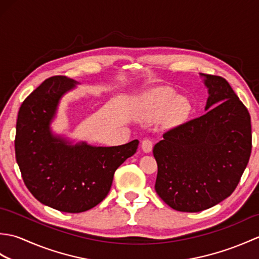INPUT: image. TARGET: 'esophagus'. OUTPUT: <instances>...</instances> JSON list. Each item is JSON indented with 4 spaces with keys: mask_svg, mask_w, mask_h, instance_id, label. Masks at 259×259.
Wrapping results in <instances>:
<instances>
[{
    "mask_svg": "<svg viewBox=\"0 0 259 259\" xmlns=\"http://www.w3.org/2000/svg\"><path fill=\"white\" fill-rule=\"evenodd\" d=\"M153 147V140L152 139H144L141 142V148L145 152H150Z\"/></svg>",
    "mask_w": 259,
    "mask_h": 259,
    "instance_id": "34e87169",
    "label": "esophagus"
}]
</instances>
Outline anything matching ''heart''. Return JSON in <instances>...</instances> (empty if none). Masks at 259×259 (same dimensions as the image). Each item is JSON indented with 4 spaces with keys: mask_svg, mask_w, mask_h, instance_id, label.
<instances>
[{
    "mask_svg": "<svg viewBox=\"0 0 259 259\" xmlns=\"http://www.w3.org/2000/svg\"><path fill=\"white\" fill-rule=\"evenodd\" d=\"M171 104V111L176 117H180L188 110V102L185 98H175V93L169 88H157L149 92L141 99V108L146 113L160 112Z\"/></svg>",
    "mask_w": 259,
    "mask_h": 259,
    "instance_id": "heart-1",
    "label": "heart"
}]
</instances>
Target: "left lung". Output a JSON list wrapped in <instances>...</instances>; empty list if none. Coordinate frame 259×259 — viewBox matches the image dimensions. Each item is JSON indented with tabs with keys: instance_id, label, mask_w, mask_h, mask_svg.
<instances>
[{
	"instance_id": "left-lung-1",
	"label": "left lung",
	"mask_w": 259,
	"mask_h": 259,
	"mask_svg": "<svg viewBox=\"0 0 259 259\" xmlns=\"http://www.w3.org/2000/svg\"><path fill=\"white\" fill-rule=\"evenodd\" d=\"M202 75L208 111L167 130L153 147L156 192L185 212L205 210L232 195L251 152L248 110L226 79Z\"/></svg>"
}]
</instances>
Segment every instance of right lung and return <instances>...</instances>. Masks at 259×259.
I'll list each match as a JSON object with an SVG mask.
<instances>
[{
    "label": "right lung",
    "mask_w": 259,
    "mask_h": 259,
    "mask_svg": "<svg viewBox=\"0 0 259 259\" xmlns=\"http://www.w3.org/2000/svg\"><path fill=\"white\" fill-rule=\"evenodd\" d=\"M74 81L63 75L45 80L21 104L15 134V158L26 188L36 199L63 212L97 206L110 191L113 175L134 156L139 141L122 146H70L54 137L50 123L60 98Z\"/></svg>",
    "instance_id": "1"
}]
</instances>
